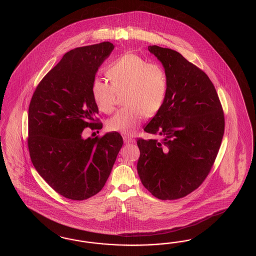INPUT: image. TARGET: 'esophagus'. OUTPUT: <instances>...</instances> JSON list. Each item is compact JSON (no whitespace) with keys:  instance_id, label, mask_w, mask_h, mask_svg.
<instances>
[{"instance_id":"34e87169","label":"esophagus","mask_w":256,"mask_h":256,"mask_svg":"<svg viewBox=\"0 0 256 256\" xmlns=\"http://www.w3.org/2000/svg\"><path fill=\"white\" fill-rule=\"evenodd\" d=\"M123 139H124V144H133V142H135V139H133V138L130 137V136H124Z\"/></svg>"}]
</instances>
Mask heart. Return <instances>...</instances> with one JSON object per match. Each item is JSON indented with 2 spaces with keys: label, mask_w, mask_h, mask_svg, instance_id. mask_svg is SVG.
Wrapping results in <instances>:
<instances>
[{
  "label": "heart",
  "mask_w": 256,
  "mask_h": 256,
  "mask_svg": "<svg viewBox=\"0 0 256 256\" xmlns=\"http://www.w3.org/2000/svg\"><path fill=\"white\" fill-rule=\"evenodd\" d=\"M112 86L96 78L92 94L98 110L110 114L114 108L116 93H124V108L107 122L110 132L132 134L139 126L144 114L153 116L162 108L167 93L168 80L162 68L148 62L134 54H126L112 62L107 72Z\"/></svg>",
  "instance_id": "heart-1"
}]
</instances>
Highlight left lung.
<instances>
[{"instance_id":"8db88e82","label":"left lung","mask_w":256,"mask_h":256,"mask_svg":"<svg viewBox=\"0 0 256 256\" xmlns=\"http://www.w3.org/2000/svg\"><path fill=\"white\" fill-rule=\"evenodd\" d=\"M162 64L168 88L162 108L144 130L156 140L139 139L140 179L160 200L192 192L208 176L224 133V116L208 75L178 52L149 46Z\"/></svg>"}]
</instances>
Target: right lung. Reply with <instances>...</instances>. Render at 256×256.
Masks as SVG:
<instances>
[{
  "label": "right lung",
  "instance_id": "add662e5",
  "mask_svg": "<svg viewBox=\"0 0 256 256\" xmlns=\"http://www.w3.org/2000/svg\"><path fill=\"white\" fill-rule=\"evenodd\" d=\"M110 42L76 48L40 82L28 114V148L40 176L56 192L86 200L105 185L123 146L118 132L84 139V130L102 128L92 84L101 64L114 50Z\"/></svg>",
  "mask_w": 256,
  "mask_h": 256
}]
</instances>
